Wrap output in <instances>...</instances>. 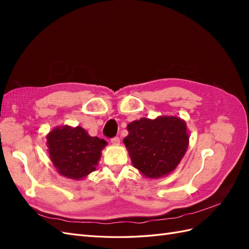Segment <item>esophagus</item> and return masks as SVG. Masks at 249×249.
Segmentation results:
<instances>
[{"instance_id": "esophagus-1", "label": "esophagus", "mask_w": 249, "mask_h": 249, "mask_svg": "<svg viewBox=\"0 0 249 249\" xmlns=\"http://www.w3.org/2000/svg\"><path fill=\"white\" fill-rule=\"evenodd\" d=\"M111 143H113V144H115V145L119 144V143H120V138L119 137H113L111 139Z\"/></svg>"}]
</instances>
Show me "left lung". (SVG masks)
I'll list each match as a JSON object with an SVG mask.
<instances>
[{"instance_id":"left-lung-1","label":"left lung","mask_w":249,"mask_h":249,"mask_svg":"<svg viewBox=\"0 0 249 249\" xmlns=\"http://www.w3.org/2000/svg\"><path fill=\"white\" fill-rule=\"evenodd\" d=\"M127 131L124 143L133 165L143 176L153 178L175 170L189 142L186 123L173 116L135 120Z\"/></svg>"}]
</instances>
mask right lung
Wrapping results in <instances>:
<instances>
[{
    "instance_id": "add662e5",
    "label": "right lung",
    "mask_w": 249,
    "mask_h": 249,
    "mask_svg": "<svg viewBox=\"0 0 249 249\" xmlns=\"http://www.w3.org/2000/svg\"><path fill=\"white\" fill-rule=\"evenodd\" d=\"M50 158L57 171L79 179L96 169L102 149L107 142L89 136L81 126L56 127L47 137Z\"/></svg>"
}]
</instances>
